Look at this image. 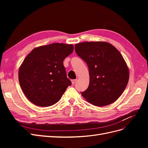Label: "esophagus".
Masks as SVG:
<instances>
[{
    "mask_svg": "<svg viewBox=\"0 0 148 148\" xmlns=\"http://www.w3.org/2000/svg\"><path fill=\"white\" fill-rule=\"evenodd\" d=\"M77 79H72V80H71V83H72V84H75V83L76 82H77Z\"/></svg>",
    "mask_w": 148,
    "mask_h": 148,
    "instance_id": "esophagus-1",
    "label": "esophagus"
}]
</instances>
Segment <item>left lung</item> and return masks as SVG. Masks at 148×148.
<instances>
[{"instance_id":"1","label":"left lung","mask_w":148,"mask_h":148,"mask_svg":"<svg viewBox=\"0 0 148 148\" xmlns=\"http://www.w3.org/2000/svg\"><path fill=\"white\" fill-rule=\"evenodd\" d=\"M75 49L89 68V84L83 97L98 107L117 100L129 80L128 67L120 52L103 41L76 44Z\"/></svg>"}]
</instances>
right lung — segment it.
Wrapping results in <instances>:
<instances>
[{"mask_svg": "<svg viewBox=\"0 0 148 148\" xmlns=\"http://www.w3.org/2000/svg\"><path fill=\"white\" fill-rule=\"evenodd\" d=\"M73 51L72 44L53 43L34 48L20 66L18 79L22 91L34 104H55L71 84L63 64Z\"/></svg>", "mask_w": 148, "mask_h": 148, "instance_id": "add662e5", "label": "right lung"}]
</instances>
